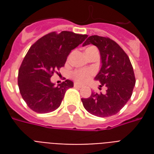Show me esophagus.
Instances as JSON below:
<instances>
[{
	"label": "esophagus",
	"mask_w": 154,
	"mask_h": 154,
	"mask_svg": "<svg viewBox=\"0 0 154 154\" xmlns=\"http://www.w3.org/2000/svg\"><path fill=\"white\" fill-rule=\"evenodd\" d=\"M74 87H76V88H82V87H83V86L79 85V84H77V83H75L74 84Z\"/></svg>",
	"instance_id": "esophagus-1"
}]
</instances>
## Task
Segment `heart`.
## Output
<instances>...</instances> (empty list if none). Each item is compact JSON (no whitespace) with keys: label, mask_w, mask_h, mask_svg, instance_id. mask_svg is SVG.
<instances>
[{"label":"heart","mask_w":154,"mask_h":154,"mask_svg":"<svg viewBox=\"0 0 154 154\" xmlns=\"http://www.w3.org/2000/svg\"><path fill=\"white\" fill-rule=\"evenodd\" d=\"M94 47H89L87 48V49H90ZM86 49V50H87ZM94 72L92 70H87V69H79V70H76L72 72V77L73 78L75 82H77L78 83H85L87 81L89 80L91 77L93 75Z\"/></svg>","instance_id":"b5f03b06"}]
</instances>
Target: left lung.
Listing matches in <instances>:
<instances>
[{"label": "left lung", "instance_id": "left-lung-1", "mask_svg": "<svg viewBox=\"0 0 154 154\" xmlns=\"http://www.w3.org/2000/svg\"><path fill=\"white\" fill-rule=\"evenodd\" d=\"M93 44L100 51L101 67L95 80L100 87L106 86V92H91L90 97L82 98L84 108L91 115L108 117L116 115L125 106L132 96L135 77L128 55L115 41L92 35L82 46Z\"/></svg>", "mask_w": 154, "mask_h": 154}]
</instances>
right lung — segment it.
Here are the masks:
<instances>
[{"label": "right lung", "instance_id": "add662e5", "mask_svg": "<svg viewBox=\"0 0 154 154\" xmlns=\"http://www.w3.org/2000/svg\"><path fill=\"white\" fill-rule=\"evenodd\" d=\"M71 31L52 32L36 41L29 49L18 73L22 98L37 113H49L60 106L66 91L73 82L66 80L55 87L50 78L63 67L71 51L87 38Z\"/></svg>", "mask_w": 154, "mask_h": 154}]
</instances>
